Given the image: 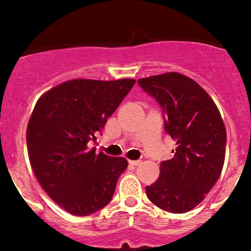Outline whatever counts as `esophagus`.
<instances>
[{
  "label": "esophagus",
  "instance_id": "esophagus-1",
  "mask_svg": "<svg viewBox=\"0 0 251 251\" xmlns=\"http://www.w3.org/2000/svg\"><path fill=\"white\" fill-rule=\"evenodd\" d=\"M128 163H129V165L137 166V165H139L140 163H142V160H140V159H138V160H128Z\"/></svg>",
  "mask_w": 251,
  "mask_h": 251
}]
</instances>
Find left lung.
<instances>
[{"label": "left lung", "instance_id": "left-lung-1", "mask_svg": "<svg viewBox=\"0 0 251 251\" xmlns=\"http://www.w3.org/2000/svg\"><path fill=\"white\" fill-rule=\"evenodd\" d=\"M159 103L164 128L177 146L160 163L158 180L146 186L158 208L184 214L204 200L220 178L226 157V132L214 100L190 77L165 73L138 80Z\"/></svg>", "mask_w": 251, "mask_h": 251}]
</instances>
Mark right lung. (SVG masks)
<instances>
[{
    "instance_id": "add662e5",
    "label": "right lung",
    "mask_w": 251,
    "mask_h": 251,
    "mask_svg": "<svg viewBox=\"0 0 251 251\" xmlns=\"http://www.w3.org/2000/svg\"><path fill=\"white\" fill-rule=\"evenodd\" d=\"M134 82L75 79L37 100L27 127L30 165L43 190L72 215L88 216L107 205L127 168L125 158L97 154L87 144Z\"/></svg>"
}]
</instances>
